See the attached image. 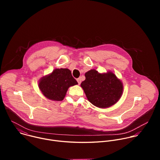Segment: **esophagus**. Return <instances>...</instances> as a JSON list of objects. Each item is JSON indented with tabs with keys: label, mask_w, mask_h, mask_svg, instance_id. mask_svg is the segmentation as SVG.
Wrapping results in <instances>:
<instances>
[{
	"label": "esophagus",
	"mask_w": 160,
	"mask_h": 160,
	"mask_svg": "<svg viewBox=\"0 0 160 160\" xmlns=\"http://www.w3.org/2000/svg\"><path fill=\"white\" fill-rule=\"evenodd\" d=\"M77 82H78V85H80V83H81V78H77Z\"/></svg>",
	"instance_id": "esophagus-1"
}]
</instances>
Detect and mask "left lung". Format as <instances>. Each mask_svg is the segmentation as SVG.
<instances>
[{
    "mask_svg": "<svg viewBox=\"0 0 160 160\" xmlns=\"http://www.w3.org/2000/svg\"><path fill=\"white\" fill-rule=\"evenodd\" d=\"M81 83L90 102L100 108H109L117 103L123 93V83L111 72L100 73L91 70L85 74Z\"/></svg>",
    "mask_w": 160,
    "mask_h": 160,
    "instance_id": "1",
    "label": "left lung"
}]
</instances>
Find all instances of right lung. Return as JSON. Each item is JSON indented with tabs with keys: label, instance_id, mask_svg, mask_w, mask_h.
Instances as JSON below:
<instances>
[{
	"label": "right lung",
	"instance_id": "right-lung-1",
	"mask_svg": "<svg viewBox=\"0 0 160 160\" xmlns=\"http://www.w3.org/2000/svg\"><path fill=\"white\" fill-rule=\"evenodd\" d=\"M72 72L67 68L55 69L51 74L43 77L38 87L45 97L52 101H62L70 87L77 85Z\"/></svg>",
	"mask_w": 160,
	"mask_h": 160
}]
</instances>
